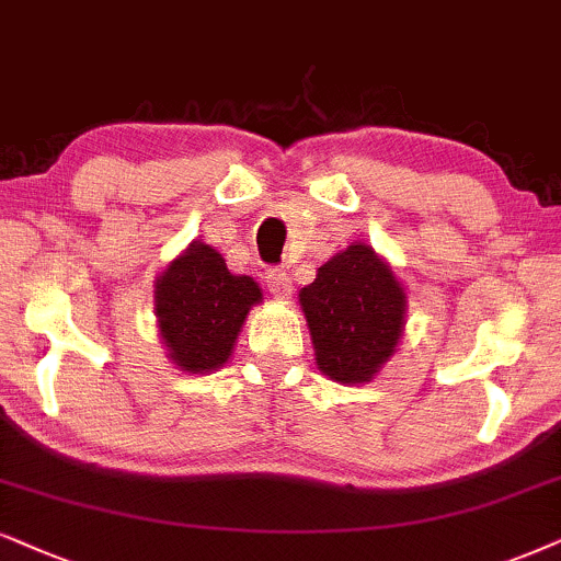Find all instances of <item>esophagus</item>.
<instances>
[{"label": "esophagus", "mask_w": 561, "mask_h": 561, "mask_svg": "<svg viewBox=\"0 0 561 561\" xmlns=\"http://www.w3.org/2000/svg\"><path fill=\"white\" fill-rule=\"evenodd\" d=\"M266 282H268V293H272L276 300H289V295H293V279H289L285 272L274 268V272H268Z\"/></svg>", "instance_id": "34e87169"}]
</instances>
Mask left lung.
Masks as SVG:
<instances>
[{"instance_id": "1", "label": "left lung", "mask_w": 561, "mask_h": 561, "mask_svg": "<svg viewBox=\"0 0 561 561\" xmlns=\"http://www.w3.org/2000/svg\"><path fill=\"white\" fill-rule=\"evenodd\" d=\"M316 365L342 386L370 382L407 331V287L373 245L352 243L297 295Z\"/></svg>"}]
</instances>
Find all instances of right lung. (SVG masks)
Instances as JSON below:
<instances>
[{
    "label": "right lung",
    "instance_id": "add662e5",
    "mask_svg": "<svg viewBox=\"0 0 561 561\" xmlns=\"http://www.w3.org/2000/svg\"><path fill=\"white\" fill-rule=\"evenodd\" d=\"M261 300L253 276L232 274L222 253L191 240L154 279V318L168 359L188 375L225 367Z\"/></svg>",
    "mask_w": 561,
    "mask_h": 561
}]
</instances>
